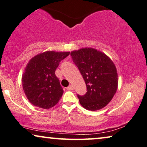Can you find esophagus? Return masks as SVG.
<instances>
[{
    "label": "esophagus",
    "mask_w": 147,
    "mask_h": 147,
    "mask_svg": "<svg viewBox=\"0 0 147 147\" xmlns=\"http://www.w3.org/2000/svg\"><path fill=\"white\" fill-rule=\"evenodd\" d=\"M73 89H74V87L72 85H69V86L67 88V90H68V91H71V90H73Z\"/></svg>",
    "instance_id": "34e87169"
}]
</instances>
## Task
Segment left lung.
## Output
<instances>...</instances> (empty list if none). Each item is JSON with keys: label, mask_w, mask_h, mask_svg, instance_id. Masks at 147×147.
Wrapping results in <instances>:
<instances>
[{"label": "left lung", "mask_w": 147, "mask_h": 147, "mask_svg": "<svg viewBox=\"0 0 147 147\" xmlns=\"http://www.w3.org/2000/svg\"><path fill=\"white\" fill-rule=\"evenodd\" d=\"M87 86L86 94L78 95L87 110L103 109L111 101L118 88L115 65L105 53L93 48H83L71 52Z\"/></svg>", "instance_id": "obj_1"}]
</instances>
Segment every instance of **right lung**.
Listing matches in <instances>:
<instances>
[{
  "label": "right lung",
  "instance_id": "1",
  "mask_svg": "<svg viewBox=\"0 0 147 147\" xmlns=\"http://www.w3.org/2000/svg\"><path fill=\"white\" fill-rule=\"evenodd\" d=\"M70 52L46 51L30 59L22 76V88L30 103L48 109L58 103L63 90L55 71Z\"/></svg>",
  "mask_w": 147,
  "mask_h": 147
}]
</instances>
